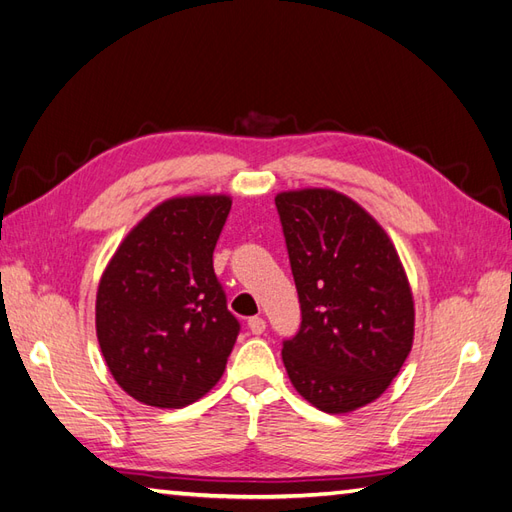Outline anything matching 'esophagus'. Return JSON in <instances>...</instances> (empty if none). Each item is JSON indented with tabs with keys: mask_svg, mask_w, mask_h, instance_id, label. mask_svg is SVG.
Returning <instances> with one entry per match:
<instances>
[{
	"mask_svg": "<svg viewBox=\"0 0 512 512\" xmlns=\"http://www.w3.org/2000/svg\"><path fill=\"white\" fill-rule=\"evenodd\" d=\"M248 329H251L255 336H261V334H264V331H266V320L261 318V316L248 318Z\"/></svg>",
	"mask_w": 512,
	"mask_h": 512,
	"instance_id": "34e87169",
	"label": "esophagus"
}]
</instances>
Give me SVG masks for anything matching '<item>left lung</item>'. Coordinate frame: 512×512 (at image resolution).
<instances>
[{
  "instance_id": "8db88e82",
  "label": "left lung",
  "mask_w": 512,
  "mask_h": 512,
  "mask_svg": "<svg viewBox=\"0 0 512 512\" xmlns=\"http://www.w3.org/2000/svg\"><path fill=\"white\" fill-rule=\"evenodd\" d=\"M301 303L281 358L296 392L329 414L382 397L414 340V301L379 222L336 189L275 198Z\"/></svg>"
}]
</instances>
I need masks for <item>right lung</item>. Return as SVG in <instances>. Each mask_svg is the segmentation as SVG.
<instances>
[{
    "label": "right lung",
    "instance_id": "right-lung-1",
    "mask_svg": "<svg viewBox=\"0 0 512 512\" xmlns=\"http://www.w3.org/2000/svg\"><path fill=\"white\" fill-rule=\"evenodd\" d=\"M231 196H176L141 218L104 268L95 331L113 379L152 408H185L220 382L240 323L213 272Z\"/></svg>",
    "mask_w": 512,
    "mask_h": 512
}]
</instances>
